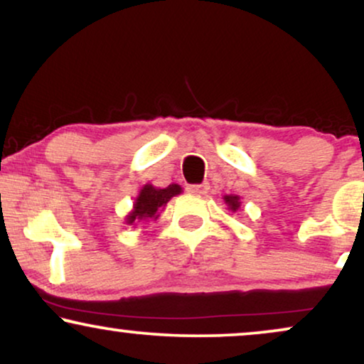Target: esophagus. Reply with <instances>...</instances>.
<instances>
[{
  "mask_svg": "<svg viewBox=\"0 0 364 364\" xmlns=\"http://www.w3.org/2000/svg\"><path fill=\"white\" fill-rule=\"evenodd\" d=\"M186 191L188 193H192V196H203V193L208 191V186L207 183H188Z\"/></svg>",
  "mask_w": 364,
  "mask_h": 364,
  "instance_id": "1",
  "label": "esophagus"
}]
</instances>
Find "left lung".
<instances>
[{
    "label": "left lung",
    "instance_id": "1",
    "mask_svg": "<svg viewBox=\"0 0 364 364\" xmlns=\"http://www.w3.org/2000/svg\"><path fill=\"white\" fill-rule=\"evenodd\" d=\"M223 200H225V203L228 207H230V210L235 212L238 207H240V202H238V197L237 196H225L223 197Z\"/></svg>",
    "mask_w": 364,
    "mask_h": 364
}]
</instances>
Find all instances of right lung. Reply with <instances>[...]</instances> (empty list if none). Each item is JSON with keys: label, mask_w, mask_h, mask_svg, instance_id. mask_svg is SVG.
<instances>
[{"label": "right lung", "mask_w": 364, "mask_h": 364, "mask_svg": "<svg viewBox=\"0 0 364 364\" xmlns=\"http://www.w3.org/2000/svg\"><path fill=\"white\" fill-rule=\"evenodd\" d=\"M177 193H181V186H177V183H172L166 188L146 186L139 193L136 203H134V210L127 215V223H134L136 220H142V218L157 217L156 213L159 208L166 205Z\"/></svg>", "instance_id": "obj_1"}]
</instances>
